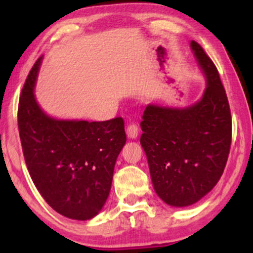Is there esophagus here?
Returning a JSON list of instances; mask_svg holds the SVG:
<instances>
[{"mask_svg": "<svg viewBox=\"0 0 253 253\" xmlns=\"http://www.w3.org/2000/svg\"><path fill=\"white\" fill-rule=\"evenodd\" d=\"M138 132H139L138 126H136L135 124H129L128 126H127L126 133L127 135H128V138H132V139L136 138V136H138Z\"/></svg>", "mask_w": 253, "mask_h": 253, "instance_id": "obj_1", "label": "esophagus"}]
</instances>
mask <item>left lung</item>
<instances>
[{"instance_id": "1", "label": "left lung", "mask_w": 253, "mask_h": 253, "mask_svg": "<svg viewBox=\"0 0 253 253\" xmlns=\"http://www.w3.org/2000/svg\"><path fill=\"white\" fill-rule=\"evenodd\" d=\"M207 78L202 98L188 108L149 104L140 123L157 195L173 207L201 200L219 182L232 140L231 109L216 66L201 45L190 42Z\"/></svg>"}]
</instances>
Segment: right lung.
I'll return each mask as SVG.
<instances>
[{"mask_svg":"<svg viewBox=\"0 0 253 253\" xmlns=\"http://www.w3.org/2000/svg\"><path fill=\"white\" fill-rule=\"evenodd\" d=\"M42 57L31 69L17 109L20 140L32 181L62 215L89 220L102 210L117 158L126 143L123 118L57 120L40 109L34 86Z\"/></svg>","mask_w":253,"mask_h":253,"instance_id":"1","label":"right lung"}]
</instances>
